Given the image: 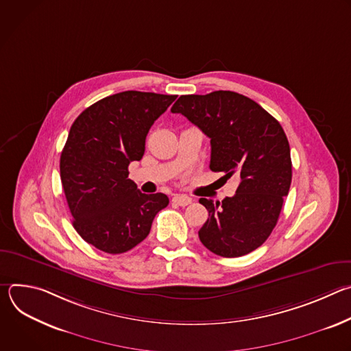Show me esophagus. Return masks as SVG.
Instances as JSON below:
<instances>
[{
	"mask_svg": "<svg viewBox=\"0 0 351 351\" xmlns=\"http://www.w3.org/2000/svg\"><path fill=\"white\" fill-rule=\"evenodd\" d=\"M172 202H173L175 204L180 206V207H186V206L191 204V198H190L189 195H183V194H176V195H175V197L172 198Z\"/></svg>",
	"mask_w": 351,
	"mask_h": 351,
	"instance_id": "esophagus-1",
	"label": "esophagus"
}]
</instances>
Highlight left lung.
<instances>
[{
    "label": "left lung",
    "mask_w": 351,
    "mask_h": 351,
    "mask_svg": "<svg viewBox=\"0 0 351 351\" xmlns=\"http://www.w3.org/2000/svg\"><path fill=\"white\" fill-rule=\"evenodd\" d=\"M171 111L211 138L210 169L240 180L236 194L222 203L199 198L208 211L199 240L226 258L254 252L272 233L291 183L290 147L280 123L252 98L225 90L180 95Z\"/></svg>",
    "instance_id": "obj_1"
}]
</instances>
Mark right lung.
<instances>
[{"label":"right lung","mask_w":351,"mask_h":351,"mask_svg":"<svg viewBox=\"0 0 351 351\" xmlns=\"http://www.w3.org/2000/svg\"><path fill=\"white\" fill-rule=\"evenodd\" d=\"M175 99L122 91L86 108L69 130L60 171L73 228L104 253L121 254L136 247L169 204L162 193H141L128 179V167L143 158L149 128Z\"/></svg>","instance_id":"right-lung-1"}]
</instances>
